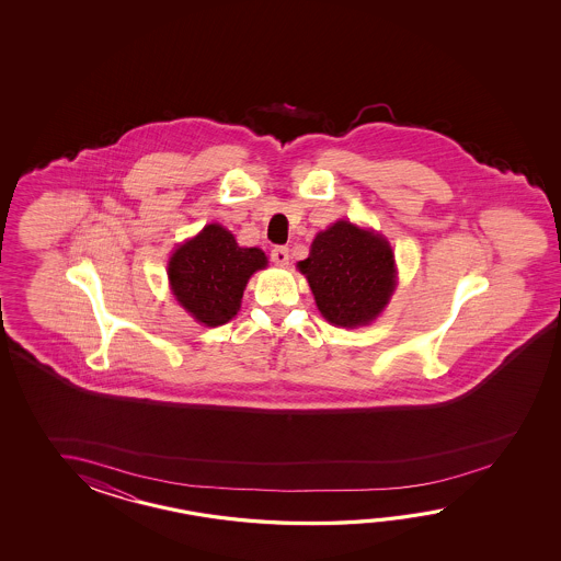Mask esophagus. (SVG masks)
Here are the masks:
<instances>
[{"mask_svg":"<svg viewBox=\"0 0 561 561\" xmlns=\"http://www.w3.org/2000/svg\"><path fill=\"white\" fill-rule=\"evenodd\" d=\"M271 259H273V263L276 266H286L288 264V259H290V254H288V249L286 247H275L273 252H271Z\"/></svg>","mask_w":561,"mask_h":561,"instance_id":"1","label":"esophagus"}]
</instances>
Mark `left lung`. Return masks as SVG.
I'll list each match as a JSON object with an SVG mask.
<instances>
[{
	"mask_svg": "<svg viewBox=\"0 0 561 561\" xmlns=\"http://www.w3.org/2000/svg\"><path fill=\"white\" fill-rule=\"evenodd\" d=\"M297 266L322 317L345 329L375 321L397 286L391 244L348 220L321 230L310 244L309 259Z\"/></svg>",
	"mask_w": 561,
	"mask_h": 561,
	"instance_id": "left-lung-1",
	"label": "left lung"
}]
</instances>
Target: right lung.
<instances>
[{"label":"right lung","mask_w":561,"mask_h":561,"mask_svg":"<svg viewBox=\"0 0 561 561\" xmlns=\"http://www.w3.org/2000/svg\"><path fill=\"white\" fill-rule=\"evenodd\" d=\"M266 264L261 249L239 247L234 234L215 222L172 252L168 280L182 309L201 324L220 327L239 312L249 278Z\"/></svg>","instance_id":"right-lung-1"}]
</instances>
